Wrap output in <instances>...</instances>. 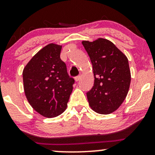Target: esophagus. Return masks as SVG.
<instances>
[{
  "label": "esophagus",
  "instance_id": "obj_1",
  "mask_svg": "<svg viewBox=\"0 0 155 155\" xmlns=\"http://www.w3.org/2000/svg\"><path fill=\"white\" fill-rule=\"evenodd\" d=\"M80 79H81V75H79V76H76V77H75V80H76V81H79Z\"/></svg>",
  "mask_w": 155,
  "mask_h": 155
}]
</instances>
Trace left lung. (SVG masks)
<instances>
[{
  "label": "left lung",
  "mask_w": 155,
  "mask_h": 155,
  "mask_svg": "<svg viewBox=\"0 0 155 155\" xmlns=\"http://www.w3.org/2000/svg\"><path fill=\"white\" fill-rule=\"evenodd\" d=\"M82 44L92 65L94 86L87 92L93 111L101 114L114 112L123 103L130 84V71L127 57L111 41L98 38Z\"/></svg>",
  "instance_id": "left-lung-1"
}]
</instances>
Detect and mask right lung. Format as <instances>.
Here are the masks:
<instances>
[{"label": "right lung", "mask_w": 155, "mask_h": 155, "mask_svg": "<svg viewBox=\"0 0 155 155\" xmlns=\"http://www.w3.org/2000/svg\"><path fill=\"white\" fill-rule=\"evenodd\" d=\"M61 49L58 44H48L32 58L22 72L28 102L46 117H57L65 111L75 81L60 59Z\"/></svg>", "instance_id": "obj_1"}]
</instances>
